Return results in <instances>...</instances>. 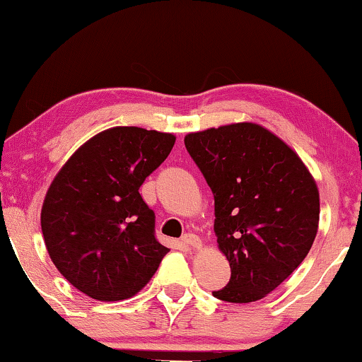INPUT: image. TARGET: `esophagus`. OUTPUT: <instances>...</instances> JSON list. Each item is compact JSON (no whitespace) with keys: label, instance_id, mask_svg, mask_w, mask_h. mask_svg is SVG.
<instances>
[{"label":"esophagus","instance_id":"obj_1","mask_svg":"<svg viewBox=\"0 0 362 362\" xmlns=\"http://www.w3.org/2000/svg\"><path fill=\"white\" fill-rule=\"evenodd\" d=\"M181 244L187 247V249H199L201 239L194 234H185L181 237Z\"/></svg>","mask_w":362,"mask_h":362}]
</instances>
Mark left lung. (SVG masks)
<instances>
[{
	"label": "left lung",
	"instance_id": "left-lung-1",
	"mask_svg": "<svg viewBox=\"0 0 362 362\" xmlns=\"http://www.w3.org/2000/svg\"><path fill=\"white\" fill-rule=\"evenodd\" d=\"M214 194V232L230 265L216 298L250 303L293 274L313 245L320 192L308 168L257 123H232L185 136Z\"/></svg>",
	"mask_w": 362,
	"mask_h": 362
}]
</instances>
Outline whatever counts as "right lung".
Instances as JSON below:
<instances>
[{"mask_svg": "<svg viewBox=\"0 0 362 362\" xmlns=\"http://www.w3.org/2000/svg\"><path fill=\"white\" fill-rule=\"evenodd\" d=\"M171 133L113 127L83 143L49 186L41 227L49 257L78 291L100 301L136 295L170 249L138 189L166 160Z\"/></svg>", "mask_w": 362, "mask_h": 362, "instance_id": "1", "label": "right lung"}]
</instances>
